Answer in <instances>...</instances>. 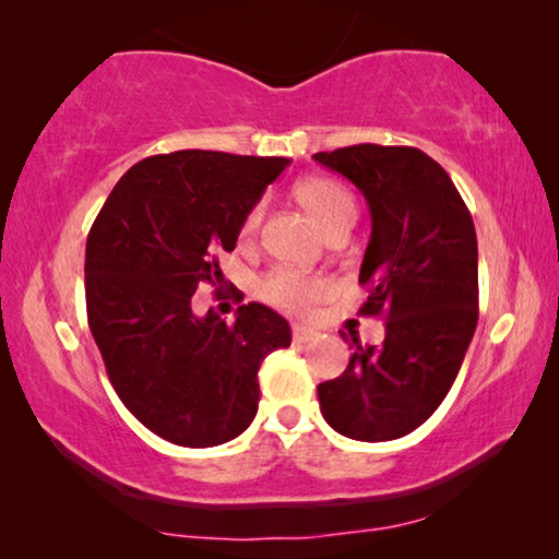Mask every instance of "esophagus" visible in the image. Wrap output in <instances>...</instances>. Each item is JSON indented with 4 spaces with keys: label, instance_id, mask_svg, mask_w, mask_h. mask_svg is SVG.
<instances>
[{
    "label": "esophagus",
    "instance_id": "1",
    "mask_svg": "<svg viewBox=\"0 0 559 559\" xmlns=\"http://www.w3.org/2000/svg\"><path fill=\"white\" fill-rule=\"evenodd\" d=\"M318 335V331L316 328H310V325H305V323H295L293 325V341L295 343H308V341H312Z\"/></svg>",
    "mask_w": 559,
    "mask_h": 559
}]
</instances>
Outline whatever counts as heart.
Listing matches in <instances>:
<instances>
[{
    "mask_svg": "<svg viewBox=\"0 0 559 559\" xmlns=\"http://www.w3.org/2000/svg\"><path fill=\"white\" fill-rule=\"evenodd\" d=\"M297 203L308 211V216L320 226L325 236L338 231V228H350L356 221V201L346 186H341L333 178H302L295 186ZM262 213L259 209H251L241 224V239H251L259 226ZM328 282L323 277H312V274H300L293 270L274 272L270 280L264 282V295L270 297L274 305L287 310H305L320 297H325Z\"/></svg>",
    "mask_w": 559,
    "mask_h": 559,
    "instance_id": "b5f03b06",
    "label": "heart"
}]
</instances>
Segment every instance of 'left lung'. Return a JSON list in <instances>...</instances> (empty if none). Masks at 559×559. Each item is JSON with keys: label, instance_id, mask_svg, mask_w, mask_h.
Wrapping results in <instances>:
<instances>
[{"label": "left lung", "instance_id": "obj_1", "mask_svg": "<svg viewBox=\"0 0 559 559\" xmlns=\"http://www.w3.org/2000/svg\"><path fill=\"white\" fill-rule=\"evenodd\" d=\"M361 190L371 239L358 282L364 316H384L381 346H361L338 379L318 384L320 412L350 440L417 430L453 386L478 323V241L450 175L415 147L354 144L312 155Z\"/></svg>", "mask_w": 559, "mask_h": 559}]
</instances>
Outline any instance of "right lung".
Here are the masks:
<instances>
[{
	"label": "right lung",
	"mask_w": 559,
	"mask_h": 559,
	"mask_svg": "<svg viewBox=\"0 0 559 559\" xmlns=\"http://www.w3.org/2000/svg\"><path fill=\"white\" fill-rule=\"evenodd\" d=\"M289 165L180 150L121 175L86 241L88 328L124 407L167 442L213 448L247 430L259 366L293 341L259 302L234 323L195 316L198 285H221L216 251H234L247 213Z\"/></svg>",
	"instance_id": "right-lung-1"
}]
</instances>
